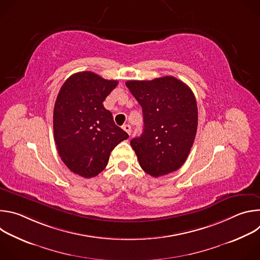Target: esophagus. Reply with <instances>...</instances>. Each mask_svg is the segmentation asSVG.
<instances>
[{"instance_id": "esophagus-1", "label": "esophagus", "mask_w": 260, "mask_h": 260, "mask_svg": "<svg viewBox=\"0 0 260 260\" xmlns=\"http://www.w3.org/2000/svg\"><path fill=\"white\" fill-rule=\"evenodd\" d=\"M122 128L131 136L132 135V126L129 125V124H124L123 126H122Z\"/></svg>"}]
</instances>
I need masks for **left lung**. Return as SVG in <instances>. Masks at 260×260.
Here are the masks:
<instances>
[{
  "label": "left lung",
  "mask_w": 260,
  "mask_h": 260,
  "mask_svg": "<svg viewBox=\"0 0 260 260\" xmlns=\"http://www.w3.org/2000/svg\"><path fill=\"white\" fill-rule=\"evenodd\" d=\"M125 84L143 110L144 132L131 141L141 168L152 177L177 171L186 160L198 129L192 90L173 76Z\"/></svg>",
  "instance_id": "left-lung-1"
}]
</instances>
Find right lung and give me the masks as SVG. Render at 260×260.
Segmentation results:
<instances>
[{
  "instance_id": "right-lung-1",
  "label": "right lung",
  "mask_w": 260,
  "mask_h": 260,
  "mask_svg": "<svg viewBox=\"0 0 260 260\" xmlns=\"http://www.w3.org/2000/svg\"><path fill=\"white\" fill-rule=\"evenodd\" d=\"M117 84L92 72H79L64 81L57 94L53 110L56 149L69 170L81 177L98 176L114 147L128 138L103 105Z\"/></svg>"
}]
</instances>
